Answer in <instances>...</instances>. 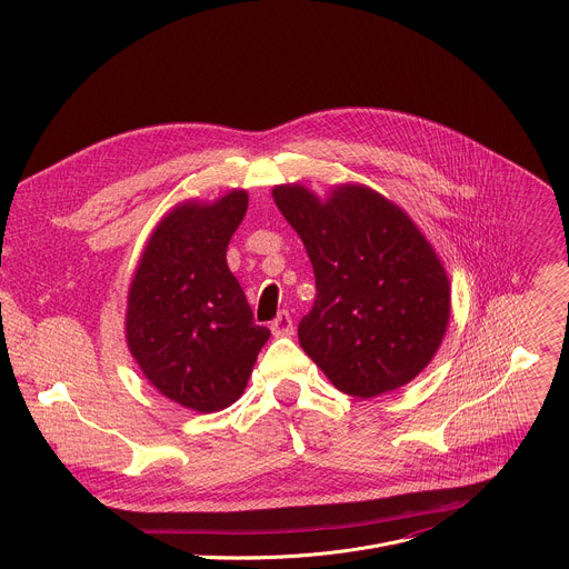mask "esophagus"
Returning a JSON list of instances; mask_svg holds the SVG:
<instances>
[{
	"mask_svg": "<svg viewBox=\"0 0 569 569\" xmlns=\"http://www.w3.org/2000/svg\"><path fill=\"white\" fill-rule=\"evenodd\" d=\"M270 331H272V336H277V338H288V336H292V333H295V329H292V317H290L286 310L279 312L277 319L270 323Z\"/></svg>",
	"mask_w": 569,
	"mask_h": 569,
	"instance_id": "1",
	"label": "esophagus"
}]
</instances>
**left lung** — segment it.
Segmentation results:
<instances>
[{
  "instance_id": "obj_1",
  "label": "left lung",
  "mask_w": 569,
  "mask_h": 569,
  "mask_svg": "<svg viewBox=\"0 0 569 569\" xmlns=\"http://www.w3.org/2000/svg\"><path fill=\"white\" fill-rule=\"evenodd\" d=\"M272 198L315 272V303L297 331L308 358L358 398L415 380L450 321L446 268L415 220L362 184H340L323 200L279 184Z\"/></svg>"
}]
</instances>
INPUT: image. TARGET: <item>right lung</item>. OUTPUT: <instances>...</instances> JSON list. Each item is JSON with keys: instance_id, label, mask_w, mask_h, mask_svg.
I'll return each instance as SVG.
<instances>
[{"instance_id": "add662e5", "label": "right lung", "mask_w": 569, "mask_h": 569, "mask_svg": "<svg viewBox=\"0 0 569 569\" xmlns=\"http://www.w3.org/2000/svg\"><path fill=\"white\" fill-rule=\"evenodd\" d=\"M248 191L176 204L152 229L128 290L126 340L146 380L187 410L229 408L270 338L227 266Z\"/></svg>"}]
</instances>
